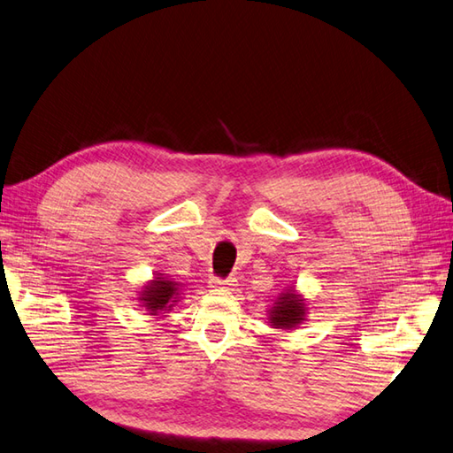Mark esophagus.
<instances>
[{
  "instance_id": "34e87169",
  "label": "esophagus",
  "mask_w": 453,
  "mask_h": 453,
  "mask_svg": "<svg viewBox=\"0 0 453 453\" xmlns=\"http://www.w3.org/2000/svg\"><path fill=\"white\" fill-rule=\"evenodd\" d=\"M236 285V280L234 278H213L211 280V288H219V289H233Z\"/></svg>"
}]
</instances>
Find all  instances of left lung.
<instances>
[{
    "instance_id": "1",
    "label": "left lung",
    "mask_w": 453,
    "mask_h": 453,
    "mask_svg": "<svg viewBox=\"0 0 453 453\" xmlns=\"http://www.w3.org/2000/svg\"><path fill=\"white\" fill-rule=\"evenodd\" d=\"M270 320L273 328L285 330L301 325V320H304V301L301 299V295L293 289L281 293L278 301H275V307L270 311Z\"/></svg>"
}]
</instances>
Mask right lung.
I'll use <instances>...</instances> for the list:
<instances>
[{"label":"right lung","instance_id":"obj_1","mask_svg":"<svg viewBox=\"0 0 453 453\" xmlns=\"http://www.w3.org/2000/svg\"><path fill=\"white\" fill-rule=\"evenodd\" d=\"M180 285L175 281H170L168 278H156L146 285L142 291V307L150 311V315H156V312L162 311H170L173 307L175 299H178V289Z\"/></svg>","mask_w":453,"mask_h":453}]
</instances>
